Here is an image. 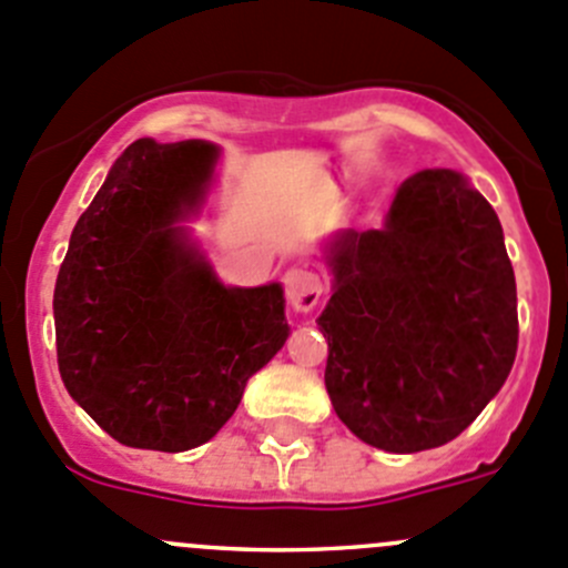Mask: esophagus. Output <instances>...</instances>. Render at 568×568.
I'll use <instances>...</instances> for the list:
<instances>
[{
  "mask_svg": "<svg viewBox=\"0 0 568 568\" xmlns=\"http://www.w3.org/2000/svg\"><path fill=\"white\" fill-rule=\"evenodd\" d=\"M284 290H286V301H290L292 312L297 314H308L323 297V282L314 271L308 267H290L284 273Z\"/></svg>",
  "mask_w": 568,
  "mask_h": 568,
  "instance_id": "obj_1",
  "label": "esophagus"
}]
</instances>
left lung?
Returning a JSON list of instances; mask_svg holds the SVG:
<instances>
[{
	"mask_svg": "<svg viewBox=\"0 0 568 568\" xmlns=\"http://www.w3.org/2000/svg\"><path fill=\"white\" fill-rule=\"evenodd\" d=\"M325 389L367 445L419 453L475 423L519 345L516 278L497 212L456 171H419L384 229L331 243Z\"/></svg>",
	"mask_w": 568,
	"mask_h": 568,
	"instance_id": "1",
	"label": "left lung"
}]
</instances>
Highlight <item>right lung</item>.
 Segmentation results:
<instances>
[{
    "label": "right lung",
    "instance_id": "add662e5",
    "mask_svg": "<svg viewBox=\"0 0 568 568\" xmlns=\"http://www.w3.org/2000/svg\"><path fill=\"white\" fill-rule=\"evenodd\" d=\"M215 154L201 140H134L60 265V378L126 447L182 453L210 442L290 334L282 286H223L176 229L204 195Z\"/></svg>",
    "mask_w": 568,
    "mask_h": 568
}]
</instances>
